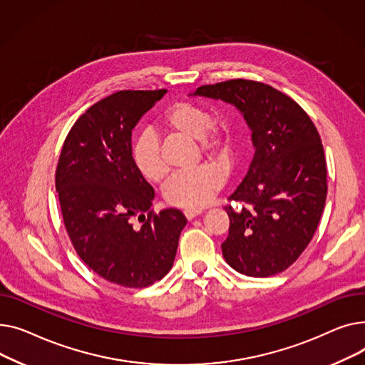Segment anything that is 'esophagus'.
Segmentation results:
<instances>
[{"label":"esophagus","mask_w":365,"mask_h":365,"mask_svg":"<svg viewBox=\"0 0 365 365\" xmlns=\"http://www.w3.org/2000/svg\"><path fill=\"white\" fill-rule=\"evenodd\" d=\"M184 215L188 221H191L192 218H196L200 215V210H184Z\"/></svg>","instance_id":"obj_1"}]
</instances>
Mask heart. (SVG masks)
Instances as JSON below:
<instances>
[{
  "instance_id": "obj_1",
  "label": "heart",
  "mask_w": 365,
  "mask_h": 365,
  "mask_svg": "<svg viewBox=\"0 0 365 365\" xmlns=\"http://www.w3.org/2000/svg\"><path fill=\"white\" fill-rule=\"evenodd\" d=\"M162 128L170 134L197 140L200 153L212 162L230 163L232 158L230 123L221 115L210 116L206 107L199 103L182 100L170 104L162 116ZM133 159L138 173L150 182L159 184L169 174L160 143L153 134L144 133L137 138ZM224 181L225 175L221 169L203 165L192 173L175 175L165 187L163 196L170 206L197 210L212 200Z\"/></svg>"
}]
</instances>
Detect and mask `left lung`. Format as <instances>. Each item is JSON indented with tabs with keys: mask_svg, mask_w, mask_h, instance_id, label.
I'll return each mask as SVG.
<instances>
[{
	"mask_svg": "<svg viewBox=\"0 0 365 365\" xmlns=\"http://www.w3.org/2000/svg\"><path fill=\"white\" fill-rule=\"evenodd\" d=\"M195 96L221 98L243 113L255 156L225 206L227 264L249 277L287 269L307 249L327 197V166L319 134L308 113L271 85L230 79L202 85Z\"/></svg>",
	"mask_w": 365,
	"mask_h": 365,
	"instance_id": "8db88e82",
	"label": "left lung"
}]
</instances>
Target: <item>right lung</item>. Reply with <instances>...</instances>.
<instances>
[{"instance_id": "add662e5", "label": "right lung", "mask_w": 365, "mask_h": 365, "mask_svg": "<svg viewBox=\"0 0 365 365\" xmlns=\"http://www.w3.org/2000/svg\"><path fill=\"white\" fill-rule=\"evenodd\" d=\"M165 94L126 90L93 104L71 128L56 169L63 222L79 258L123 287L162 280L187 224L178 209H150L153 187L133 159V128Z\"/></svg>"}]
</instances>
